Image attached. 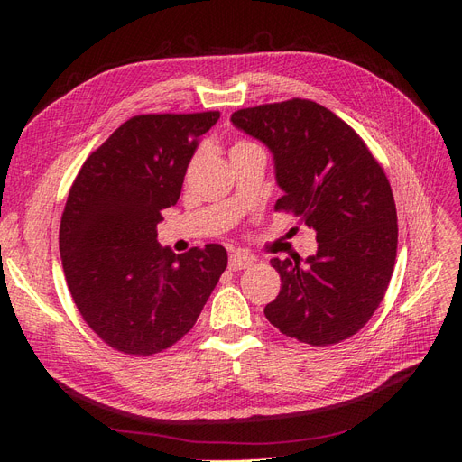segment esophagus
Segmentation results:
<instances>
[{"instance_id": "34e87169", "label": "esophagus", "mask_w": 462, "mask_h": 462, "mask_svg": "<svg viewBox=\"0 0 462 462\" xmlns=\"http://www.w3.org/2000/svg\"><path fill=\"white\" fill-rule=\"evenodd\" d=\"M254 263V258L245 253H235L229 256V270L239 272V270H246L250 265Z\"/></svg>"}]
</instances>
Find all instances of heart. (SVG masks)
I'll use <instances>...</instances> for the list:
<instances>
[{"instance_id":"obj_1","label":"heart","mask_w":462,"mask_h":462,"mask_svg":"<svg viewBox=\"0 0 462 462\" xmlns=\"http://www.w3.org/2000/svg\"><path fill=\"white\" fill-rule=\"evenodd\" d=\"M246 146H256V144H253V143H246V141H239V143H236L233 148H246Z\"/></svg>"}]
</instances>
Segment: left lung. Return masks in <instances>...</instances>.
I'll return each mask as SVG.
<instances>
[{
    "label": "left lung",
    "mask_w": 462,
    "mask_h": 462,
    "mask_svg": "<svg viewBox=\"0 0 462 462\" xmlns=\"http://www.w3.org/2000/svg\"><path fill=\"white\" fill-rule=\"evenodd\" d=\"M231 121L273 153L283 190L275 209L300 217L318 241L304 263L272 260L282 291L265 318L314 346L348 339L383 300L397 256V208L382 165L343 119L312 100L239 109Z\"/></svg>",
    "instance_id": "obj_1"
}]
</instances>
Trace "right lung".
Returning <instances> with one entry per match:
<instances>
[{"label":"right lung","instance_id":"right-lung-1","mask_svg":"<svg viewBox=\"0 0 462 462\" xmlns=\"http://www.w3.org/2000/svg\"><path fill=\"white\" fill-rule=\"evenodd\" d=\"M217 119L219 111L134 116L90 153L69 190L60 227L67 287L88 328L119 353L175 345L227 268L221 245L175 254L156 231Z\"/></svg>","mask_w":462,"mask_h":462}]
</instances>
